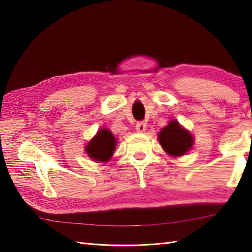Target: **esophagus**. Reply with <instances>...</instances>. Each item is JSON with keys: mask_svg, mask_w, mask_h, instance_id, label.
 <instances>
[{"mask_svg": "<svg viewBox=\"0 0 252 252\" xmlns=\"http://www.w3.org/2000/svg\"><path fill=\"white\" fill-rule=\"evenodd\" d=\"M146 130V123L145 122H137L136 123V131L138 133H143Z\"/></svg>", "mask_w": 252, "mask_h": 252, "instance_id": "1", "label": "esophagus"}]
</instances>
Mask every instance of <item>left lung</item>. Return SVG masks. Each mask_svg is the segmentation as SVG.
Instances as JSON below:
<instances>
[{
    "label": "left lung",
    "mask_w": 252,
    "mask_h": 252,
    "mask_svg": "<svg viewBox=\"0 0 252 252\" xmlns=\"http://www.w3.org/2000/svg\"><path fill=\"white\" fill-rule=\"evenodd\" d=\"M159 142L162 148L171 156H182L192 146V136L182 127L179 122L171 121L160 131Z\"/></svg>",
    "instance_id": "left-lung-1"
}]
</instances>
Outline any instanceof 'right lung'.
Wrapping results in <instances>:
<instances>
[{
	"label": "right lung",
	"mask_w": 252,
	"mask_h": 252,
	"mask_svg": "<svg viewBox=\"0 0 252 252\" xmlns=\"http://www.w3.org/2000/svg\"><path fill=\"white\" fill-rule=\"evenodd\" d=\"M116 143V138L110 131L101 129L89 143L87 153L96 161H108L115 152Z\"/></svg>",
	"instance_id": "obj_1"
}]
</instances>
